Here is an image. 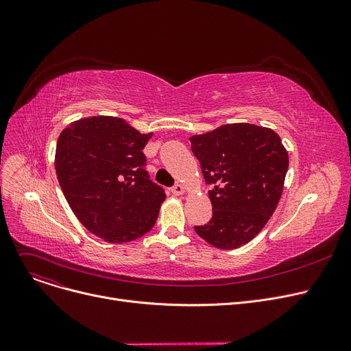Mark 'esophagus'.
<instances>
[{
  "label": "esophagus",
  "mask_w": 351,
  "mask_h": 351,
  "mask_svg": "<svg viewBox=\"0 0 351 351\" xmlns=\"http://www.w3.org/2000/svg\"><path fill=\"white\" fill-rule=\"evenodd\" d=\"M171 191H172V193H173V195H176V196H180V195L185 193V186L180 185V183H176V185H175V186H173Z\"/></svg>",
  "instance_id": "esophagus-1"
}]
</instances>
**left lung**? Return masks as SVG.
Wrapping results in <instances>:
<instances>
[{
    "mask_svg": "<svg viewBox=\"0 0 351 351\" xmlns=\"http://www.w3.org/2000/svg\"><path fill=\"white\" fill-rule=\"evenodd\" d=\"M213 215L196 233L212 246L237 249L261 233L279 205L289 155L273 129L239 122L191 136Z\"/></svg>",
    "mask_w": 351,
    "mask_h": 351,
    "instance_id": "8db88e82",
    "label": "left lung"
}]
</instances>
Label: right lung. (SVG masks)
<instances>
[{"instance_id":"obj_1","label":"right lung","mask_w":351,"mask_h":351,"mask_svg":"<svg viewBox=\"0 0 351 351\" xmlns=\"http://www.w3.org/2000/svg\"><path fill=\"white\" fill-rule=\"evenodd\" d=\"M154 134H141L117 117H88L61 132L55 171L73 215L108 243L149 232L166 195L145 171L142 152Z\"/></svg>"}]
</instances>
